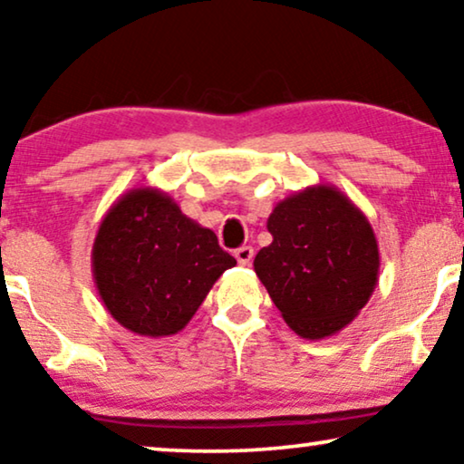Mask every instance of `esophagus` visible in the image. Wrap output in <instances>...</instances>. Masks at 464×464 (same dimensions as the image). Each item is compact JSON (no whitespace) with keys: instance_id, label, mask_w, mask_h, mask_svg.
I'll list each match as a JSON object with an SVG mask.
<instances>
[{"instance_id":"obj_1","label":"esophagus","mask_w":464,"mask_h":464,"mask_svg":"<svg viewBox=\"0 0 464 464\" xmlns=\"http://www.w3.org/2000/svg\"><path fill=\"white\" fill-rule=\"evenodd\" d=\"M234 257H237V262H238L240 266H249L251 259H253V249H251L249 245L238 246V249L234 251Z\"/></svg>"}]
</instances>
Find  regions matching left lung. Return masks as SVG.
<instances>
[{
	"mask_svg": "<svg viewBox=\"0 0 464 464\" xmlns=\"http://www.w3.org/2000/svg\"><path fill=\"white\" fill-rule=\"evenodd\" d=\"M268 232L253 268L285 323L306 340L344 329L378 285V240L363 211L319 183L278 202Z\"/></svg>",
	"mask_w": 464,
	"mask_h": 464,
	"instance_id": "8db88e82",
	"label": "left lung"
}]
</instances>
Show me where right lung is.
<instances>
[{"instance_id":"1","label":"right lung","mask_w":464,"mask_h":464,"mask_svg":"<svg viewBox=\"0 0 464 464\" xmlns=\"http://www.w3.org/2000/svg\"><path fill=\"white\" fill-rule=\"evenodd\" d=\"M237 266L213 230L158 188H132L94 237L92 276L107 313L137 335L181 332L215 281Z\"/></svg>"}]
</instances>
